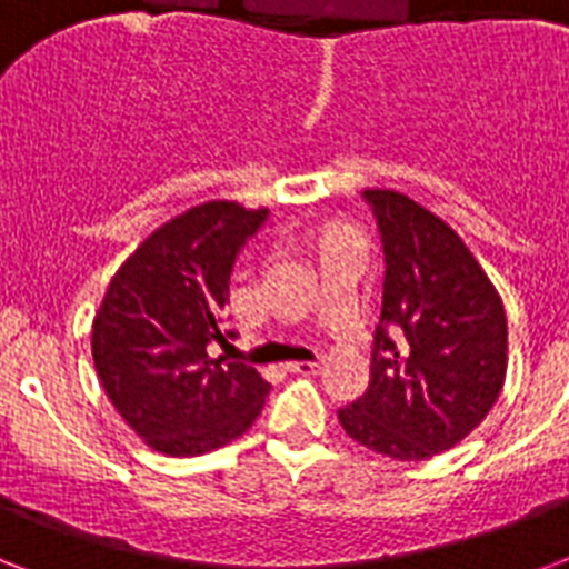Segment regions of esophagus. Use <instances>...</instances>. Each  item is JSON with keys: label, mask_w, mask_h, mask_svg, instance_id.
<instances>
[{"label": "esophagus", "mask_w": 569, "mask_h": 569, "mask_svg": "<svg viewBox=\"0 0 569 569\" xmlns=\"http://www.w3.org/2000/svg\"><path fill=\"white\" fill-rule=\"evenodd\" d=\"M286 369L295 375H312L316 369H319V363H316V360H301V363L295 360V363H286Z\"/></svg>", "instance_id": "1"}]
</instances>
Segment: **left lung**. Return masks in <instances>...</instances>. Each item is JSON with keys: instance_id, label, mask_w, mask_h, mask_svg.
Instances as JSON below:
<instances>
[{"instance_id": "left-lung-1", "label": "left lung", "mask_w": 569, "mask_h": 569, "mask_svg": "<svg viewBox=\"0 0 569 569\" xmlns=\"http://www.w3.org/2000/svg\"><path fill=\"white\" fill-rule=\"evenodd\" d=\"M383 244L372 380L339 410L351 440L392 460L458 446L502 392L505 307L449 223L407 194L363 191Z\"/></svg>"}]
</instances>
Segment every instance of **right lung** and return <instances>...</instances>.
<instances>
[{"mask_svg": "<svg viewBox=\"0 0 569 569\" xmlns=\"http://www.w3.org/2000/svg\"><path fill=\"white\" fill-rule=\"evenodd\" d=\"M268 209L232 200L191 206L150 232L111 277L93 316L91 351L106 396L127 425L171 458L221 449L262 413L268 380L212 357L227 342L230 274Z\"/></svg>", "mask_w": 569, "mask_h": 569, "instance_id": "add662e5", "label": "right lung"}]
</instances>
